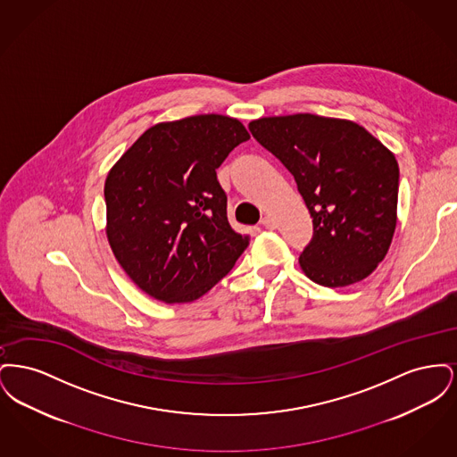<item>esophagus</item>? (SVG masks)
<instances>
[{"instance_id":"obj_1","label":"esophagus","mask_w":457,"mask_h":457,"mask_svg":"<svg viewBox=\"0 0 457 457\" xmlns=\"http://www.w3.org/2000/svg\"><path fill=\"white\" fill-rule=\"evenodd\" d=\"M262 226L267 228V229H274V228H276V222H274V219L263 218L262 219Z\"/></svg>"}]
</instances>
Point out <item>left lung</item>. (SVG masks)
<instances>
[{
	"label": "left lung",
	"instance_id": "1",
	"mask_svg": "<svg viewBox=\"0 0 457 457\" xmlns=\"http://www.w3.org/2000/svg\"><path fill=\"white\" fill-rule=\"evenodd\" d=\"M248 129L295 176L313 219V237L300 255L306 278L326 287L369 278L395 229L394 154L353 121L310 112L261 118Z\"/></svg>",
	"mask_w": 457,
	"mask_h": 457
}]
</instances>
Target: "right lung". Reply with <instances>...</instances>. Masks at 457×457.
I'll return each mask as SVG.
<instances>
[{
    "mask_svg": "<svg viewBox=\"0 0 457 457\" xmlns=\"http://www.w3.org/2000/svg\"><path fill=\"white\" fill-rule=\"evenodd\" d=\"M250 138L238 120L196 114L144 131L104 185L111 250L159 302L188 303L233 269L250 238L228 220L216 170Z\"/></svg>",
    "mask_w": 457,
    "mask_h": 457,
    "instance_id": "1",
    "label": "right lung"
}]
</instances>
